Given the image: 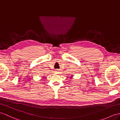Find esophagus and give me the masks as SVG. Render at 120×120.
Here are the masks:
<instances>
[{
  "label": "esophagus",
  "mask_w": 120,
  "mask_h": 120,
  "mask_svg": "<svg viewBox=\"0 0 120 120\" xmlns=\"http://www.w3.org/2000/svg\"><path fill=\"white\" fill-rule=\"evenodd\" d=\"M56 73H58V72H59L60 71H59V70H58V69H57V70H56Z\"/></svg>",
  "instance_id": "obj_1"
}]
</instances>
